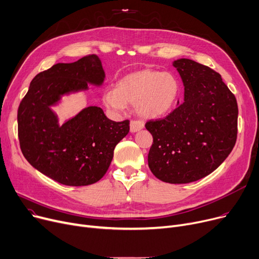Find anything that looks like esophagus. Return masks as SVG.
Returning a JSON list of instances; mask_svg holds the SVG:
<instances>
[{
    "label": "esophagus",
    "mask_w": 259,
    "mask_h": 259,
    "mask_svg": "<svg viewBox=\"0 0 259 259\" xmlns=\"http://www.w3.org/2000/svg\"><path fill=\"white\" fill-rule=\"evenodd\" d=\"M144 127V123L141 122V121L138 120H132L130 123V128H131V133H137L141 131Z\"/></svg>",
    "instance_id": "34e87169"
}]
</instances>
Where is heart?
<instances>
[{"label":"heart","instance_id":"b5f03b06","mask_svg":"<svg viewBox=\"0 0 259 259\" xmlns=\"http://www.w3.org/2000/svg\"><path fill=\"white\" fill-rule=\"evenodd\" d=\"M180 94V83L169 72L144 69L131 73L106 92L103 102L113 111H123L126 103H136L137 113L144 119H157L168 113Z\"/></svg>","mask_w":259,"mask_h":259}]
</instances>
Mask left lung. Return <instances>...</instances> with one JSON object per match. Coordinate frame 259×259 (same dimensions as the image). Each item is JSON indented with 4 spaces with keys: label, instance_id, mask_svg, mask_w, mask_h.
<instances>
[{
    "label": "left lung",
    "instance_id": "1",
    "mask_svg": "<svg viewBox=\"0 0 259 259\" xmlns=\"http://www.w3.org/2000/svg\"><path fill=\"white\" fill-rule=\"evenodd\" d=\"M172 66L183 81L184 100L167 117L145 124L154 138L147 161L159 180L187 184L214 171L230 155L238 109L215 71L188 58Z\"/></svg>",
    "mask_w": 259,
    "mask_h": 259
}]
</instances>
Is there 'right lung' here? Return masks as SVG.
I'll return each mask as SVG.
<instances>
[{
	"mask_svg": "<svg viewBox=\"0 0 259 259\" xmlns=\"http://www.w3.org/2000/svg\"><path fill=\"white\" fill-rule=\"evenodd\" d=\"M105 73L97 55L58 63L38 73L18 111L19 140L26 160L42 175L67 186L98 182L109 169L115 146L130 132V121L116 122L101 108L87 106L59 124L52 110L89 84L102 87Z\"/></svg>",
	"mask_w": 259,
	"mask_h": 259,
	"instance_id": "1",
	"label": "right lung"
}]
</instances>
